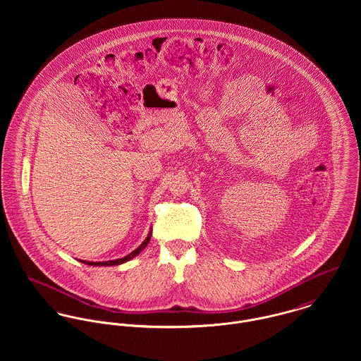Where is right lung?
I'll use <instances>...</instances> for the list:
<instances>
[{"mask_svg": "<svg viewBox=\"0 0 361 361\" xmlns=\"http://www.w3.org/2000/svg\"><path fill=\"white\" fill-rule=\"evenodd\" d=\"M150 238H152V232L149 233V236L146 238V240L135 250V252H132L130 255H128L126 257L123 258H118V259H111V261H100V262H90V261H82V262H85V264H87V265H119V264H123V262H126V261H129L130 258L136 257L146 246H147V243L150 242Z\"/></svg>", "mask_w": 361, "mask_h": 361, "instance_id": "add662e5", "label": "right lung"}]
</instances>
